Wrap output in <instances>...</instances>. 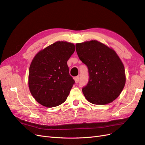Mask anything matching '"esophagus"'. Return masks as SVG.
<instances>
[{"label":"esophagus","mask_w":145,"mask_h":145,"mask_svg":"<svg viewBox=\"0 0 145 145\" xmlns=\"http://www.w3.org/2000/svg\"><path fill=\"white\" fill-rule=\"evenodd\" d=\"M74 81H75V82L76 83H77L78 82V81H79V77H75L74 78Z\"/></svg>","instance_id":"obj_1"}]
</instances>
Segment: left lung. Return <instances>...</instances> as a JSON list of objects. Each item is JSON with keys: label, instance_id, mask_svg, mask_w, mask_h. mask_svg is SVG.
<instances>
[{"label": "left lung", "instance_id": "left-lung-1", "mask_svg": "<svg viewBox=\"0 0 145 145\" xmlns=\"http://www.w3.org/2000/svg\"><path fill=\"white\" fill-rule=\"evenodd\" d=\"M76 50L88 68L89 82L82 89L86 100L94 105L113 102L126 83L124 65L116 52L95 40L76 43Z\"/></svg>", "mask_w": 145, "mask_h": 145}]
</instances>
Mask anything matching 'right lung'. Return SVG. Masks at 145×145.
<instances>
[{"mask_svg":"<svg viewBox=\"0 0 145 145\" xmlns=\"http://www.w3.org/2000/svg\"><path fill=\"white\" fill-rule=\"evenodd\" d=\"M74 51L72 43L58 41L34 56L29 69L28 86L39 103L52 108L67 100L75 82L69 75L67 65Z\"/></svg>","mask_w":145,"mask_h":145,"instance_id":"right-lung-1","label":"right lung"}]
</instances>
